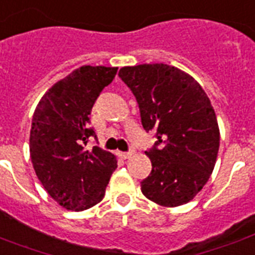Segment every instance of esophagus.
Returning <instances> with one entry per match:
<instances>
[{"label":"esophagus","instance_id":"esophagus-1","mask_svg":"<svg viewBox=\"0 0 255 255\" xmlns=\"http://www.w3.org/2000/svg\"><path fill=\"white\" fill-rule=\"evenodd\" d=\"M119 155L123 159H128V158H131L132 155H133V151H132V149H129V151H127V152H120Z\"/></svg>","mask_w":255,"mask_h":255}]
</instances>
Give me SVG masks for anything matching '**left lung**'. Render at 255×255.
I'll return each mask as SVG.
<instances>
[{
    "label": "left lung",
    "mask_w": 255,
    "mask_h": 255,
    "mask_svg": "<svg viewBox=\"0 0 255 255\" xmlns=\"http://www.w3.org/2000/svg\"><path fill=\"white\" fill-rule=\"evenodd\" d=\"M119 77L136 97L145 132L158 139L145 151L152 171L141 192L166 207L187 203L207 183L218 155L219 128L210 99L191 76L167 64L124 67Z\"/></svg>",
    "instance_id": "obj_1"
}]
</instances>
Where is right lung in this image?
<instances>
[{
  "label": "right lung",
  "mask_w": 255,
  "mask_h": 255,
  "mask_svg": "<svg viewBox=\"0 0 255 255\" xmlns=\"http://www.w3.org/2000/svg\"><path fill=\"white\" fill-rule=\"evenodd\" d=\"M118 68L85 65L42 96L32 120L29 148L33 167L48 194L67 210L91 209L102 201L118 167L114 155L85 145L96 133L89 115Z\"/></svg>",
  "instance_id": "1"
}]
</instances>
